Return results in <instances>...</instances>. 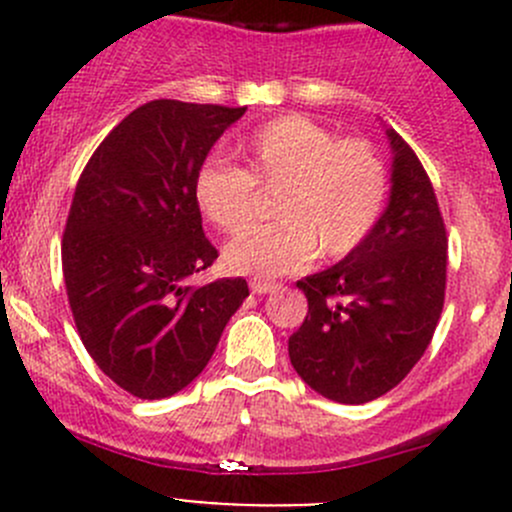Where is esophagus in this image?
Instances as JSON below:
<instances>
[{
  "instance_id": "34e87169",
  "label": "esophagus",
  "mask_w": 512,
  "mask_h": 512,
  "mask_svg": "<svg viewBox=\"0 0 512 512\" xmlns=\"http://www.w3.org/2000/svg\"><path fill=\"white\" fill-rule=\"evenodd\" d=\"M250 289H252V294H267V292H277L280 285H275V282H267V280H252Z\"/></svg>"
}]
</instances>
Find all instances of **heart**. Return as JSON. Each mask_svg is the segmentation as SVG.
Instances as JSON below:
<instances>
[{"label": "heart", "mask_w": 512, "mask_h": 512, "mask_svg": "<svg viewBox=\"0 0 512 512\" xmlns=\"http://www.w3.org/2000/svg\"><path fill=\"white\" fill-rule=\"evenodd\" d=\"M242 170L205 160L193 180L203 218L223 232H240L255 218L257 190H275L277 223L252 227L227 242L230 272L280 277L314 255L327 260L354 252L384 213L389 178L366 141L344 138L307 116L272 118L235 146Z\"/></svg>", "instance_id": "heart-1"}]
</instances>
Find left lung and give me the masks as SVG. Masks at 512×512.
Returning <instances> with one entry per match:
<instances>
[{"mask_svg":"<svg viewBox=\"0 0 512 512\" xmlns=\"http://www.w3.org/2000/svg\"><path fill=\"white\" fill-rule=\"evenodd\" d=\"M389 203L371 235L297 282L309 312L289 361L324 399L366 404L394 389L431 344L446 294V227L416 153L386 126Z\"/></svg>","mask_w":512,"mask_h":512,"instance_id":"8db88e82","label":"left lung"}]
</instances>
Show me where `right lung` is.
I'll use <instances>...</instances> for the list:
<instances>
[{
    "instance_id": "1",
    "label": "right lung",
    "mask_w": 512,
    "mask_h": 512,
    "mask_svg": "<svg viewBox=\"0 0 512 512\" xmlns=\"http://www.w3.org/2000/svg\"><path fill=\"white\" fill-rule=\"evenodd\" d=\"M247 108L160 98L128 113L86 163L61 262L98 369L138 399H168L208 366L247 282L188 277L215 262L193 180Z\"/></svg>"
}]
</instances>
